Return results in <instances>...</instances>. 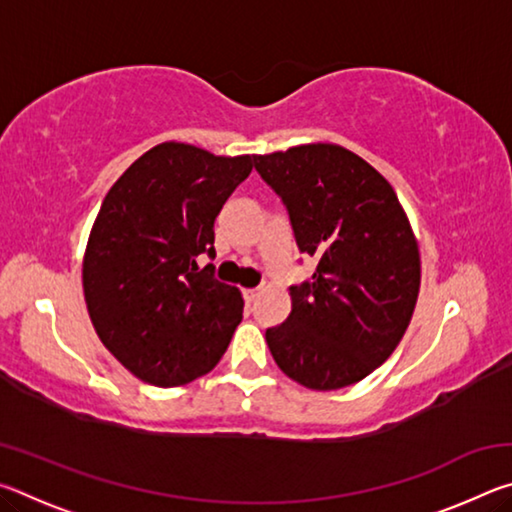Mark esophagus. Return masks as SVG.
<instances>
[{"label": "esophagus", "mask_w": 512, "mask_h": 512, "mask_svg": "<svg viewBox=\"0 0 512 512\" xmlns=\"http://www.w3.org/2000/svg\"><path fill=\"white\" fill-rule=\"evenodd\" d=\"M259 296H262V289H246V291H244V298H246L248 305H253V302H255Z\"/></svg>", "instance_id": "34e87169"}]
</instances>
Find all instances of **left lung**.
Wrapping results in <instances>:
<instances>
[{
	"instance_id": "obj_1",
	"label": "left lung",
	"mask_w": 512,
	"mask_h": 512,
	"mask_svg": "<svg viewBox=\"0 0 512 512\" xmlns=\"http://www.w3.org/2000/svg\"><path fill=\"white\" fill-rule=\"evenodd\" d=\"M287 205L300 253L318 259L289 289L291 314L266 329L284 375L311 391L357 384L391 357L420 293L418 239L391 183L339 144L255 155Z\"/></svg>"
}]
</instances>
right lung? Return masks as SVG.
Listing matches in <instances>:
<instances>
[{
  "label": "right lung",
  "instance_id": "right-lung-1",
  "mask_svg": "<svg viewBox=\"0 0 512 512\" xmlns=\"http://www.w3.org/2000/svg\"><path fill=\"white\" fill-rule=\"evenodd\" d=\"M253 158L162 142L103 198L83 255L85 305L101 343L146 384L207 375L241 323V291L196 259L216 255L214 221Z\"/></svg>",
  "mask_w": 512,
  "mask_h": 512
}]
</instances>
